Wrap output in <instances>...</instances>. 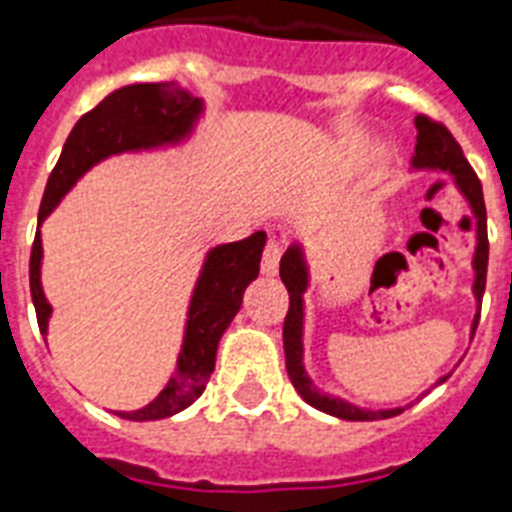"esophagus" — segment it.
<instances>
[{
  "instance_id": "1",
  "label": "esophagus",
  "mask_w": 512,
  "mask_h": 512,
  "mask_svg": "<svg viewBox=\"0 0 512 512\" xmlns=\"http://www.w3.org/2000/svg\"><path fill=\"white\" fill-rule=\"evenodd\" d=\"M278 260H281V244L268 242V247H265V252H263V273H265V276H276Z\"/></svg>"
}]
</instances>
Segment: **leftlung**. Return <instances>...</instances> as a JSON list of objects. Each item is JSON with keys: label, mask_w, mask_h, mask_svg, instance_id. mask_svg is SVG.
<instances>
[{"label": "left lung", "mask_w": 512, "mask_h": 512, "mask_svg": "<svg viewBox=\"0 0 512 512\" xmlns=\"http://www.w3.org/2000/svg\"><path fill=\"white\" fill-rule=\"evenodd\" d=\"M415 128H418V144H415L413 168H431V170H447L458 189L463 191L473 215L479 220V244H476V255H473V270H476V281H473V294L481 302L486 286V263H489V239H486V207H484V191H481L479 176L473 173L468 160L463 157V149L455 141V136L429 115H415ZM281 281H284L286 292H289V310L284 318V352H286V373L292 378L294 389L307 405L318 407L323 413L344 418V421H381V418H392L400 415L405 407H392V410H365V407L350 405V402L339 400V397H328L318 392L313 381L307 378L305 365H302V294L307 289V265L302 257V249L297 244L286 249L281 257ZM481 310L473 318V334L479 326ZM447 381V376L439 378V384Z\"/></svg>", "instance_id": "left-lung-1"}]
</instances>
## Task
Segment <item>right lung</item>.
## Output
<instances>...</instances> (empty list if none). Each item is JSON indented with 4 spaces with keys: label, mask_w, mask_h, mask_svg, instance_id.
<instances>
[{
    "label": "right lung",
    "mask_w": 512,
    "mask_h": 512,
    "mask_svg": "<svg viewBox=\"0 0 512 512\" xmlns=\"http://www.w3.org/2000/svg\"><path fill=\"white\" fill-rule=\"evenodd\" d=\"M199 112H202V102L173 81L131 83V86L107 94L70 131L60 160L49 173L39 207V223L52 213L57 202L65 197V191L76 184L91 165H97L99 160L110 155H118V152L181 141L191 131ZM263 247L265 231H257L242 242L220 244L207 255L202 276H199L194 297H191L184 347L178 355L176 373L147 407L134 410V413H118L120 418L157 421V418H170V415L181 413L191 402L199 400V394L205 392L207 381H210V373L215 371V352H218L220 336L239 313L244 289L260 273ZM28 276H31V299L36 307L39 331L47 334L52 307L41 292L39 231H36L31 247Z\"/></svg>",
    "instance_id": "1"
}]
</instances>
